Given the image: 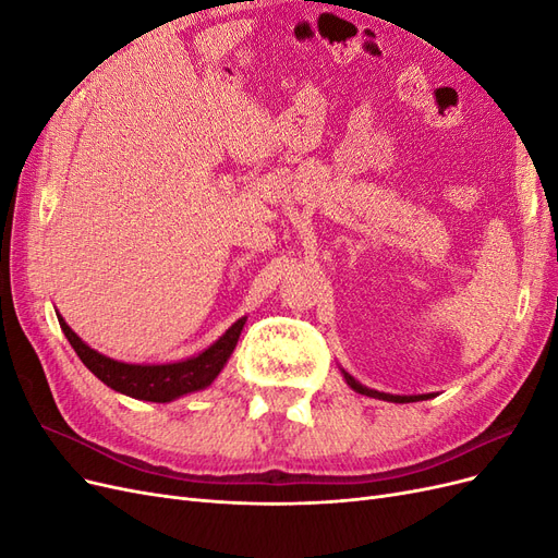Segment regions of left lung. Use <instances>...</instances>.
Listing matches in <instances>:
<instances>
[{
	"instance_id": "left-lung-1",
	"label": "left lung",
	"mask_w": 558,
	"mask_h": 558,
	"mask_svg": "<svg viewBox=\"0 0 558 558\" xmlns=\"http://www.w3.org/2000/svg\"><path fill=\"white\" fill-rule=\"evenodd\" d=\"M344 379H347V384H349L356 393H363V396H369V398H379V400H388V402H416V400H428V398H433V393H424V396H391V393H379V391H373V388H367V386L359 384L356 379H353V377L347 375V373H344Z\"/></svg>"
}]
</instances>
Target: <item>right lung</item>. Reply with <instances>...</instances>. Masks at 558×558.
Here are the masks:
<instances>
[{"label": "right lung", "mask_w": 558, "mask_h": 558, "mask_svg": "<svg viewBox=\"0 0 558 558\" xmlns=\"http://www.w3.org/2000/svg\"><path fill=\"white\" fill-rule=\"evenodd\" d=\"M58 320L64 337L74 347L76 356L99 381H105L113 391L130 398L148 402H170L185 393L202 391V388H207L218 375H221L230 353L238 347L246 316L234 320L223 337H218L209 349L197 353V356L162 365H134L102 356V353L83 342L81 337L64 324V318L60 314Z\"/></svg>", "instance_id": "add662e5"}]
</instances>
